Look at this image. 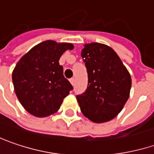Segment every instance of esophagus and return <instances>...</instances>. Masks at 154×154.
I'll use <instances>...</instances> for the list:
<instances>
[{"instance_id": "34e87169", "label": "esophagus", "mask_w": 154, "mask_h": 154, "mask_svg": "<svg viewBox=\"0 0 154 154\" xmlns=\"http://www.w3.org/2000/svg\"><path fill=\"white\" fill-rule=\"evenodd\" d=\"M69 82H70V84L73 85L74 83H75V79H74V78H70V79H69Z\"/></svg>"}]
</instances>
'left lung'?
I'll use <instances>...</instances> for the list:
<instances>
[{
  "label": "left lung",
  "instance_id": "obj_1",
  "mask_svg": "<svg viewBox=\"0 0 154 154\" xmlns=\"http://www.w3.org/2000/svg\"><path fill=\"white\" fill-rule=\"evenodd\" d=\"M81 56L88 73L87 89L77 96L81 112L92 122L110 121L129 98L131 75L117 53L105 44H85Z\"/></svg>",
  "mask_w": 154,
  "mask_h": 154
}]
</instances>
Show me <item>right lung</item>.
<instances>
[{
    "label": "right lung",
    "instance_id": "1",
    "mask_svg": "<svg viewBox=\"0 0 154 154\" xmlns=\"http://www.w3.org/2000/svg\"><path fill=\"white\" fill-rule=\"evenodd\" d=\"M74 46L52 40L33 47L18 61L12 73L14 91L23 108L35 117L44 118L59 110L73 89L59 64L61 56Z\"/></svg>",
    "mask_w": 154,
    "mask_h": 154
}]
</instances>
